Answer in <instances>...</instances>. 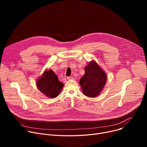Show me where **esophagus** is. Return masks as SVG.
Segmentation results:
<instances>
[{"instance_id":"obj_1","label":"esophagus","mask_w":147,"mask_h":147,"mask_svg":"<svg viewBox=\"0 0 147 147\" xmlns=\"http://www.w3.org/2000/svg\"><path fill=\"white\" fill-rule=\"evenodd\" d=\"M67 79L69 80H74V78L73 77H67Z\"/></svg>"}]
</instances>
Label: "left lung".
I'll use <instances>...</instances> for the list:
<instances>
[{"label": "left lung", "mask_w": 147, "mask_h": 147, "mask_svg": "<svg viewBox=\"0 0 147 147\" xmlns=\"http://www.w3.org/2000/svg\"><path fill=\"white\" fill-rule=\"evenodd\" d=\"M107 76L95 61L85 68V74L80 80L83 94L88 97L98 96L106 84Z\"/></svg>", "instance_id": "1"}]
</instances>
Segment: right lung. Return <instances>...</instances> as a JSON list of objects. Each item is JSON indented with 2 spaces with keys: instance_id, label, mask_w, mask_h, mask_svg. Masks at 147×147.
I'll return each instance as SVG.
<instances>
[{
  "instance_id": "add662e5",
  "label": "right lung",
  "mask_w": 147,
  "mask_h": 147,
  "mask_svg": "<svg viewBox=\"0 0 147 147\" xmlns=\"http://www.w3.org/2000/svg\"><path fill=\"white\" fill-rule=\"evenodd\" d=\"M39 90L49 98L57 96L63 87V84L59 81L55 73L49 70L45 71L36 81Z\"/></svg>"
}]
</instances>
